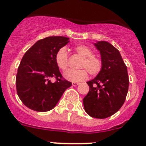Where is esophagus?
<instances>
[{
	"instance_id": "34e87169",
	"label": "esophagus",
	"mask_w": 146,
	"mask_h": 146,
	"mask_svg": "<svg viewBox=\"0 0 146 146\" xmlns=\"http://www.w3.org/2000/svg\"><path fill=\"white\" fill-rule=\"evenodd\" d=\"M80 83L79 82H72V86H78Z\"/></svg>"
}]
</instances>
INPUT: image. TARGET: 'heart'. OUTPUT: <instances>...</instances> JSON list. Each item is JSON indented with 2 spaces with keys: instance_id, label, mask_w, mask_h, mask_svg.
Masks as SVG:
<instances>
[{
  "instance_id": "1",
  "label": "heart",
  "mask_w": 146,
  "mask_h": 146,
  "mask_svg": "<svg viewBox=\"0 0 146 146\" xmlns=\"http://www.w3.org/2000/svg\"><path fill=\"white\" fill-rule=\"evenodd\" d=\"M74 51L82 57L78 65L79 69H68L64 74L67 80L72 82H80L86 79L88 72L91 76H96L102 69V61L96 55H94L93 50L86 45H77ZM55 61L59 69L65 71L69 64V56L66 47H61L55 55Z\"/></svg>"
}]
</instances>
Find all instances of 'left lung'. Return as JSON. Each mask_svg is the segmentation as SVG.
Returning <instances> with one entry per match:
<instances>
[{"label": "left lung", "instance_id": "1", "mask_svg": "<svg viewBox=\"0 0 146 146\" xmlns=\"http://www.w3.org/2000/svg\"><path fill=\"white\" fill-rule=\"evenodd\" d=\"M101 54L102 69L87 82L89 91L83 99L86 113L93 118H106L118 111L129 88L127 68L119 51L105 41L94 44Z\"/></svg>", "mask_w": 146, "mask_h": 146}]
</instances>
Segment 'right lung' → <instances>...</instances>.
<instances>
[{"label": "right lung", "instance_id": "1", "mask_svg": "<svg viewBox=\"0 0 146 146\" xmlns=\"http://www.w3.org/2000/svg\"><path fill=\"white\" fill-rule=\"evenodd\" d=\"M69 38L49 36L37 41L23 55L16 76L17 92L25 106L37 112L49 111L72 86L60 74L55 61L58 50ZM55 77L56 81L49 80Z\"/></svg>", "mask_w": 146, "mask_h": 146}]
</instances>
